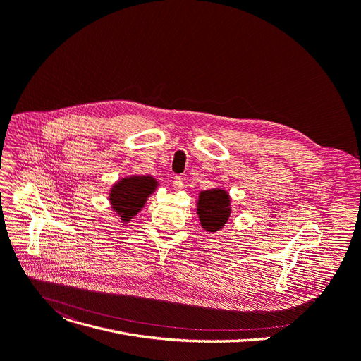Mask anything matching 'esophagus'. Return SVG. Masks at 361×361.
<instances>
[{"label": "esophagus", "mask_w": 361, "mask_h": 361, "mask_svg": "<svg viewBox=\"0 0 361 361\" xmlns=\"http://www.w3.org/2000/svg\"><path fill=\"white\" fill-rule=\"evenodd\" d=\"M173 185H174V188H176L177 191H180V190L184 188V183H183L181 176H174V177H173Z\"/></svg>", "instance_id": "34e87169"}]
</instances>
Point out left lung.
I'll return each instance as SVG.
<instances>
[{
	"mask_svg": "<svg viewBox=\"0 0 361 361\" xmlns=\"http://www.w3.org/2000/svg\"><path fill=\"white\" fill-rule=\"evenodd\" d=\"M228 195L223 190H209L203 191L199 197V217L203 228L209 232H216L223 227L231 216L228 210Z\"/></svg>",
	"mask_w": 361,
	"mask_h": 361,
	"instance_id": "left-lung-1",
	"label": "left lung"
}]
</instances>
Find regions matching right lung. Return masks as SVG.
<instances>
[{
	"label": "right lung",
	"instance_id": "obj_1",
	"mask_svg": "<svg viewBox=\"0 0 361 361\" xmlns=\"http://www.w3.org/2000/svg\"><path fill=\"white\" fill-rule=\"evenodd\" d=\"M157 183L152 177H129L114 185L111 203L123 221L135 216L144 206L148 194L154 191Z\"/></svg>",
	"mask_w": 361,
	"mask_h": 361
}]
</instances>
